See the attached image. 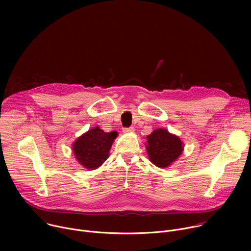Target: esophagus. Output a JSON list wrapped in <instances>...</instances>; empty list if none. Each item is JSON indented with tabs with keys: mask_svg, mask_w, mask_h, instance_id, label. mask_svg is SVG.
Instances as JSON below:
<instances>
[{
	"mask_svg": "<svg viewBox=\"0 0 251 251\" xmlns=\"http://www.w3.org/2000/svg\"><path fill=\"white\" fill-rule=\"evenodd\" d=\"M134 127H129V128H124L123 129V133H125V134H127V133H132V132H134Z\"/></svg>",
	"mask_w": 251,
	"mask_h": 251,
	"instance_id": "1",
	"label": "esophagus"
}]
</instances>
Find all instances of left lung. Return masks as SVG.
<instances>
[{
    "label": "left lung",
    "instance_id": "1",
    "mask_svg": "<svg viewBox=\"0 0 251 251\" xmlns=\"http://www.w3.org/2000/svg\"><path fill=\"white\" fill-rule=\"evenodd\" d=\"M147 154L159 168H167L183 153L184 144L177 136L166 129H156L147 136Z\"/></svg>",
    "mask_w": 251,
    "mask_h": 251
}]
</instances>
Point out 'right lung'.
Returning a JSON list of instances; mask_svg holds the SVG:
<instances>
[{"instance_id":"obj_1","label":"right lung","mask_w":251,"mask_h":251,"mask_svg":"<svg viewBox=\"0 0 251 251\" xmlns=\"http://www.w3.org/2000/svg\"><path fill=\"white\" fill-rule=\"evenodd\" d=\"M118 133H106L99 127L82 134L74 143L73 150L77 162L88 170L100 167L109 156V150Z\"/></svg>"}]
</instances>
